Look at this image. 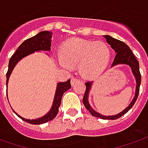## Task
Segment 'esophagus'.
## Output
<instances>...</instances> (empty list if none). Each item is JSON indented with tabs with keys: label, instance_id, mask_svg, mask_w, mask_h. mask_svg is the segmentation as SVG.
<instances>
[{
	"label": "esophagus",
	"instance_id": "34e87169",
	"mask_svg": "<svg viewBox=\"0 0 148 148\" xmlns=\"http://www.w3.org/2000/svg\"><path fill=\"white\" fill-rule=\"evenodd\" d=\"M79 81H80V80H79L78 78H71V84H72V85L74 86L75 82H79Z\"/></svg>",
	"mask_w": 148,
	"mask_h": 148
}]
</instances>
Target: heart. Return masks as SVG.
Segmentation results:
<instances>
[{"label": "heart", "mask_w": 148, "mask_h": 148, "mask_svg": "<svg viewBox=\"0 0 148 148\" xmlns=\"http://www.w3.org/2000/svg\"><path fill=\"white\" fill-rule=\"evenodd\" d=\"M110 57L111 51L105 43L75 38L61 46L59 62L65 67L78 65L81 74L91 78L103 72Z\"/></svg>", "instance_id": "heart-1"}]
</instances>
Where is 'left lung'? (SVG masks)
I'll use <instances>...</instances> for the list:
<instances>
[{
  "label": "left lung",
  "instance_id": "1",
  "mask_svg": "<svg viewBox=\"0 0 148 148\" xmlns=\"http://www.w3.org/2000/svg\"><path fill=\"white\" fill-rule=\"evenodd\" d=\"M106 41L108 42V45H111L112 49L115 50V52L116 53V55L115 58H114V61L112 62V66H116L118 64H126L131 67V70L133 72L134 77L136 78V91H135V95L134 97L133 100L131 101V103H130V105L127 108L124 109L123 111L120 113H118L117 115H114V116H103L101 114H99L98 112H96L94 111L91 107L90 106V104L88 103V93L89 91L91 89V84L92 82H87L85 83L86 85V91L84 93V96L82 98V103L84 104L85 108H87L89 112H91V114L92 116H96V117H99L101 119H105V120H115L119 118L121 116H123L124 114H125L126 112L129 111L130 108L133 107V105L135 103V101L137 100L138 95L139 93V87H140V84H141V74H140V71H139V64H138V61L136 59L135 56L134 55L132 51L130 50V47L127 45H125L124 42L121 41V40H116L114 39L111 36H104Z\"/></svg>",
  "mask_w": 148,
  "mask_h": 148
}]
</instances>
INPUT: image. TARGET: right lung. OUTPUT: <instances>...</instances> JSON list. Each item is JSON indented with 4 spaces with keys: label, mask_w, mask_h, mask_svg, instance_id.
<instances>
[{
    "label": "right lung",
    "mask_w": 148,
    "mask_h": 148,
    "mask_svg": "<svg viewBox=\"0 0 148 148\" xmlns=\"http://www.w3.org/2000/svg\"><path fill=\"white\" fill-rule=\"evenodd\" d=\"M51 38H52V33L51 32H47V31L41 32L39 34H37L36 36L25 40L23 43L18 48L16 52L14 53V55L10 59V62H9V68H8V71L6 73V92L9 78L10 76L12 70L14 68L15 65L18 63V61L21 60L23 57L34 53L35 51H40V50L49 51L51 49V41H52ZM70 87H71L70 79L67 80L66 82H59L57 84V91H56V94H55V97H54L53 107L51 108V110L49 111V113L46 114L43 117H40L39 119H36V120H28V119H25L23 117L20 116L17 113L16 114L22 120L32 125L43 124V123H46L49 121L53 120L56 117L57 113H58L59 107L61 105L62 95L64 94V92L68 91Z\"/></svg>",
    "instance_id": "obj_1"
}]
</instances>
